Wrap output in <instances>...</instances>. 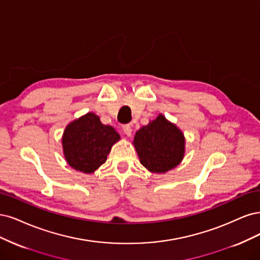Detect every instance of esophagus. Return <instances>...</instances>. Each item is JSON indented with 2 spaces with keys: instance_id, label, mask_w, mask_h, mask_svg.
Segmentation results:
<instances>
[{
  "instance_id": "esophagus-1",
  "label": "esophagus",
  "mask_w": 260,
  "mask_h": 260,
  "mask_svg": "<svg viewBox=\"0 0 260 260\" xmlns=\"http://www.w3.org/2000/svg\"><path fill=\"white\" fill-rule=\"evenodd\" d=\"M123 132H124V134L125 135H126L127 137H131L132 136V127H131V125H124L123 126Z\"/></svg>"
}]
</instances>
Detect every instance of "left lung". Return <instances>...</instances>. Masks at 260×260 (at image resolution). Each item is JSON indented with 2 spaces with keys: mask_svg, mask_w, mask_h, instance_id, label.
I'll use <instances>...</instances> for the list:
<instances>
[{
  "mask_svg": "<svg viewBox=\"0 0 260 260\" xmlns=\"http://www.w3.org/2000/svg\"><path fill=\"white\" fill-rule=\"evenodd\" d=\"M133 145L140 163L155 174H165L175 169L186 152L183 133L162 113L136 132Z\"/></svg>",
  "mask_w": 260,
  "mask_h": 260,
  "instance_id": "8db88e82",
  "label": "left lung"
}]
</instances>
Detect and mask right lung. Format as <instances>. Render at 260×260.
I'll list each match as a JSON object with an SVG mask.
<instances>
[{
  "label": "right lung",
  "instance_id": "right-lung-1",
  "mask_svg": "<svg viewBox=\"0 0 260 260\" xmlns=\"http://www.w3.org/2000/svg\"><path fill=\"white\" fill-rule=\"evenodd\" d=\"M120 139L112 126L103 124L94 112H87L66 126L61 138L63 156L75 171L91 174L107 161Z\"/></svg>",
  "mask_w": 260,
  "mask_h": 260
}]
</instances>
